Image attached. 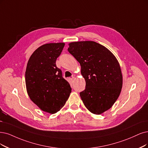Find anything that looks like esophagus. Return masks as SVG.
Here are the masks:
<instances>
[{
  "label": "esophagus",
  "mask_w": 148,
  "mask_h": 148,
  "mask_svg": "<svg viewBox=\"0 0 148 148\" xmlns=\"http://www.w3.org/2000/svg\"><path fill=\"white\" fill-rule=\"evenodd\" d=\"M69 80H70V82L71 83H73V82H74V77H71V78H69Z\"/></svg>",
  "instance_id": "1"
}]
</instances>
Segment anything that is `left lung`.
Segmentation results:
<instances>
[{"label":"left lung","mask_w":148,"mask_h":148,"mask_svg":"<svg viewBox=\"0 0 148 148\" xmlns=\"http://www.w3.org/2000/svg\"><path fill=\"white\" fill-rule=\"evenodd\" d=\"M68 51L79 62L85 80V89L80 92L85 106L96 114L110 109L123 86L116 58L105 46L91 41L71 42Z\"/></svg>","instance_id":"left-lung-1"}]
</instances>
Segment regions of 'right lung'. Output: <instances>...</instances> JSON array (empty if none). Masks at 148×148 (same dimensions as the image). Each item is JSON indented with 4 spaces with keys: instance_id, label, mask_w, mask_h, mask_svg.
Here are the masks:
<instances>
[{
    "instance_id": "obj_1",
    "label": "right lung",
    "mask_w": 148,
    "mask_h": 148,
    "mask_svg": "<svg viewBox=\"0 0 148 148\" xmlns=\"http://www.w3.org/2000/svg\"><path fill=\"white\" fill-rule=\"evenodd\" d=\"M64 42L48 43L32 54L25 71V85L30 99L41 110L53 114L65 104L71 92L69 84L56 66Z\"/></svg>"
}]
</instances>
